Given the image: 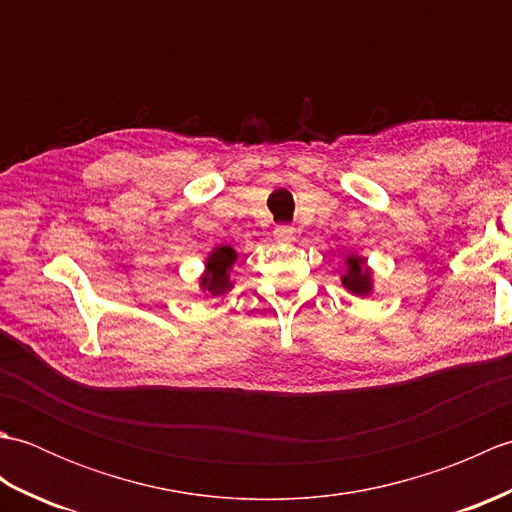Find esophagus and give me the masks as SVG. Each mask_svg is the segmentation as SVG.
<instances>
[{"label":"esophagus","mask_w":512,"mask_h":512,"mask_svg":"<svg viewBox=\"0 0 512 512\" xmlns=\"http://www.w3.org/2000/svg\"><path fill=\"white\" fill-rule=\"evenodd\" d=\"M275 237L281 239V242H288V239L295 237V228H292L290 224H279L275 228Z\"/></svg>","instance_id":"34e87169"}]
</instances>
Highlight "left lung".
<instances>
[{"instance_id":"left-lung-1","label":"left lung","mask_w":512,"mask_h":512,"mask_svg":"<svg viewBox=\"0 0 512 512\" xmlns=\"http://www.w3.org/2000/svg\"><path fill=\"white\" fill-rule=\"evenodd\" d=\"M343 286L352 292V295L365 297L372 292V273L365 266V259L350 255L347 257V273L341 277Z\"/></svg>"}]
</instances>
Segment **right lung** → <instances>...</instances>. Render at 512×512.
I'll return each instance as SVG.
<instances>
[{"label":"right lung","mask_w":512,"mask_h":512,"mask_svg":"<svg viewBox=\"0 0 512 512\" xmlns=\"http://www.w3.org/2000/svg\"><path fill=\"white\" fill-rule=\"evenodd\" d=\"M235 250L231 246H217L206 259V273L200 279V288L211 292L213 297L222 295L228 288H233V281L228 277V270L235 264Z\"/></svg>","instance_id":"1"}]
</instances>
